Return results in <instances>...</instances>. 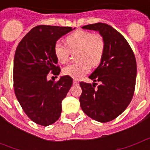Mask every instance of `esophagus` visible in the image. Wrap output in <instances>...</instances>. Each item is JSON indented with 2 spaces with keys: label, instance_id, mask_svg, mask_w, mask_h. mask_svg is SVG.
Wrapping results in <instances>:
<instances>
[{
  "label": "esophagus",
  "instance_id": "obj_1",
  "mask_svg": "<svg viewBox=\"0 0 150 150\" xmlns=\"http://www.w3.org/2000/svg\"><path fill=\"white\" fill-rule=\"evenodd\" d=\"M73 84L75 85V86H77V85H79V82L77 80H74L73 81Z\"/></svg>",
  "mask_w": 150,
  "mask_h": 150
}]
</instances>
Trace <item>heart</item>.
<instances>
[{"mask_svg": "<svg viewBox=\"0 0 150 150\" xmlns=\"http://www.w3.org/2000/svg\"><path fill=\"white\" fill-rule=\"evenodd\" d=\"M67 49L61 42H57L54 46V53L60 63L67 62L70 51L78 49L76 59L78 62L69 64L63 68L64 75L75 79H79L87 75L91 66L100 64L105 50V42L100 34H93L90 31H75L66 38Z\"/></svg>", "mask_w": 150, "mask_h": 150, "instance_id": "obj_1", "label": "heart"}]
</instances>
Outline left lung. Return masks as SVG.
Listing matches in <instances>:
<instances>
[{
    "label": "left lung",
    "mask_w": 150,
    "mask_h": 150,
    "mask_svg": "<svg viewBox=\"0 0 150 150\" xmlns=\"http://www.w3.org/2000/svg\"><path fill=\"white\" fill-rule=\"evenodd\" d=\"M82 29L99 32L105 50L100 65L89 76L95 83H79L80 106L91 119L108 122L120 115L132 100L137 78L135 56L125 38L109 25L99 22ZM96 81L100 82L97 88Z\"/></svg>",
    "instance_id": "8db88e82"
}]
</instances>
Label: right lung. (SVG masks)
<instances>
[{
    "instance_id": "add662e5",
    "label": "right lung",
    "mask_w": 150,
    "mask_h": 150,
    "mask_svg": "<svg viewBox=\"0 0 150 150\" xmlns=\"http://www.w3.org/2000/svg\"><path fill=\"white\" fill-rule=\"evenodd\" d=\"M75 28L40 25L33 28L18 44L13 59L15 95L29 118L38 125L48 126L57 121L62 101L72 85L71 77L59 81L47 79L60 68L54 53L56 42Z\"/></svg>"
}]
</instances>
